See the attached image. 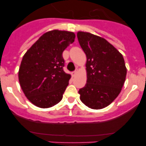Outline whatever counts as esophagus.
Segmentation results:
<instances>
[{
  "label": "esophagus",
  "mask_w": 146,
  "mask_h": 146,
  "mask_svg": "<svg viewBox=\"0 0 146 146\" xmlns=\"http://www.w3.org/2000/svg\"><path fill=\"white\" fill-rule=\"evenodd\" d=\"M77 73H78V69H76L75 71H74V72H73L72 73V77H74V76L76 75V74H77Z\"/></svg>",
  "instance_id": "obj_1"
}]
</instances>
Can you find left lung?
<instances>
[{"label": "left lung", "instance_id": "left-lung-1", "mask_svg": "<svg viewBox=\"0 0 146 146\" xmlns=\"http://www.w3.org/2000/svg\"><path fill=\"white\" fill-rule=\"evenodd\" d=\"M77 36L87 57V81L78 91L80 99L91 109H102L116 99L123 87L126 76L124 59L104 38L82 31Z\"/></svg>", "mask_w": 146, "mask_h": 146}]
</instances>
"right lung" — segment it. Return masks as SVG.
<instances>
[{"label": "right lung", "mask_w": 146, "mask_h": 146, "mask_svg": "<svg viewBox=\"0 0 146 146\" xmlns=\"http://www.w3.org/2000/svg\"><path fill=\"white\" fill-rule=\"evenodd\" d=\"M73 32L53 30L44 33L23 58L18 72L23 93L32 104L48 108L60 102L71 75L63 69V52L74 42Z\"/></svg>", "instance_id": "add662e5"}]
</instances>
